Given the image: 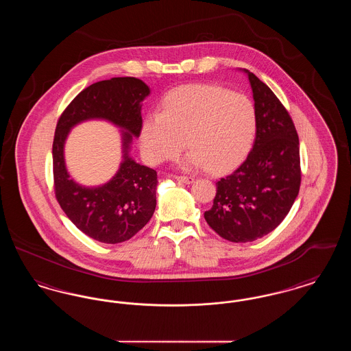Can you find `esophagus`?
Returning <instances> with one entry per match:
<instances>
[{
    "mask_svg": "<svg viewBox=\"0 0 351 351\" xmlns=\"http://www.w3.org/2000/svg\"><path fill=\"white\" fill-rule=\"evenodd\" d=\"M173 179H176L178 182H182V183L191 184L195 182V178L192 176H184V175H175Z\"/></svg>",
    "mask_w": 351,
    "mask_h": 351,
    "instance_id": "obj_1",
    "label": "esophagus"
}]
</instances>
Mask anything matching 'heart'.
I'll list each match as a JSON object with an SVG mask.
<instances>
[{
  "mask_svg": "<svg viewBox=\"0 0 351 351\" xmlns=\"http://www.w3.org/2000/svg\"><path fill=\"white\" fill-rule=\"evenodd\" d=\"M256 110L250 99L217 85H186L168 95L160 114L143 119L141 149L151 165L176 159L186 142V166L225 172L239 165L252 147Z\"/></svg>",
  "mask_w": 351,
  "mask_h": 351,
  "instance_id": "1",
  "label": "heart"
}]
</instances>
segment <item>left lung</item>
<instances>
[{
    "label": "left lung",
    "mask_w": 351,
    "mask_h": 351,
    "mask_svg": "<svg viewBox=\"0 0 351 351\" xmlns=\"http://www.w3.org/2000/svg\"><path fill=\"white\" fill-rule=\"evenodd\" d=\"M246 71V69H245ZM256 110L252 150L230 175L219 179L208 225L230 242H251L280 225L301 184L299 135L283 104L266 84L246 71Z\"/></svg>",
    "instance_id": "left-lung-1"
}]
</instances>
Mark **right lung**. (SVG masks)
<instances>
[{"instance_id":"right-lung-1","label":"right lung","mask_w":351,"mask_h":351,"mask_svg":"<svg viewBox=\"0 0 351 351\" xmlns=\"http://www.w3.org/2000/svg\"><path fill=\"white\" fill-rule=\"evenodd\" d=\"M149 93V86L135 77L102 80L83 89L56 123L52 143L55 197L79 230L102 243L130 239L150 221L156 206V171L135 163L128 155L132 135L141 134V102ZM90 117L108 119L127 130L124 162L118 175L97 189L82 187L69 180L62 155L70 128Z\"/></svg>"}]
</instances>
